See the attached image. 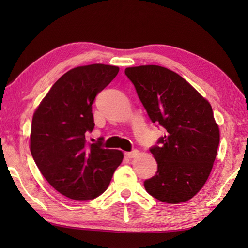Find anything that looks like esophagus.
<instances>
[{"mask_svg":"<svg viewBox=\"0 0 248 248\" xmlns=\"http://www.w3.org/2000/svg\"><path fill=\"white\" fill-rule=\"evenodd\" d=\"M139 155V151L138 150H133V151H130V152H125L124 155L127 157H130V159H132V157H135L136 155Z\"/></svg>","mask_w":248,"mask_h":248,"instance_id":"34e87169","label":"esophagus"}]
</instances>
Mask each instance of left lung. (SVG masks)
<instances>
[{
	"mask_svg": "<svg viewBox=\"0 0 248 248\" xmlns=\"http://www.w3.org/2000/svg\"><path fill=\"white\" fill-rule=\"evenodd\" d=\"M154 124L166 130L150 152L155 175L144 182L152 197L167 203L189 200L204 186L219 144L211 105L178 73L165 67L125 68Z\"/></svg>",
	"mask_w": 248,
	"mask_h": 248,
	"instance_id": "left-lung-1",
	"label": "left lung"
}]
</instances>
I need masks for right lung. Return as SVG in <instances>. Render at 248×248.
Returning <instances> with one entry per match:
<instances>
[{
  "mask_svg": "<svg viewBox=\"0 0 248 248\" xmlns=\"http://www.w3.org/2000/svg\"><path fill=\"white\" fill-rule=\"evenodd\" d=\"M116 66L93 64L73 68L51 87L35 110L31 154L46 180L75 200H91L105 192L124 155L87 143L94 128L93 103L117 76Z\"/></svg>",
  "mask_w": 248,
  "mask_h": 248,
  "instance_id": "right-lung-1",
  "label": "right lung"
}]
</instances>
